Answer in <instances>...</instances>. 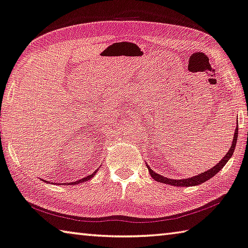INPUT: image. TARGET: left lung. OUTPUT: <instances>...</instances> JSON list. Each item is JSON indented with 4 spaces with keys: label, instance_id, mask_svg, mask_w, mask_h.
<instances>
[{
    "label": "left lung",
    "instance_id": "8db88e82",
    "mask_svg": "<svg viewBox=\"0 0 248 248\" xmlns=\"http://www.w3.org/2000/svg\"><path fill=\"white\" fill-rule=\"evenodd\" d=\"M237 136H238V127L236 126L235 128V133H234V137H233V141H232V145H231V147L229 149V152L226 153V155L222 158V159L217 162V164L214 166L209 170H206V171L202 172L200 174H198V176H193L191 178H186V179H169V178H166L164 176H161V174L157 173L155 171H153L151 169V167L148 166V170H149V173H151V176L153 177L154 180H156L158 182H160V184H167V185H171L174 186H198V185H201L202 182H205L206 180H209L212 178L213 176H216V174L220 171V170L224 167L225 164L227 161L231 159V157H232L233 153L235 151V146H236V140H237Z\"/></svg>",
    "mask_w": 248,
    "mask_h": 248
}]
</instances>
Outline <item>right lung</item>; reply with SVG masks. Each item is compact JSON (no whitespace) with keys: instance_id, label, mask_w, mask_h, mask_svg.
<instances>
[{"instance_id":"right-lung-1","label":"right lung","mask_w":248,"mask_h":248,"mask_svg":"<svg viewBox=\"0 0 248 248\" xmlns=\"http://www.w3.org/2000/svg\"><path fill=\"white\" fill-rule=\"evenodd\" d=\"M95 173H96V170L94 172H93L92 174H89V176H87V177H84V178H82V179H80V180H77V181H75V182H70V184H67L68 186L69 185H77V184H82V182H86V181H88V180H90L91 178H93L95 176Z\"/></svg>"}]
</instances>
